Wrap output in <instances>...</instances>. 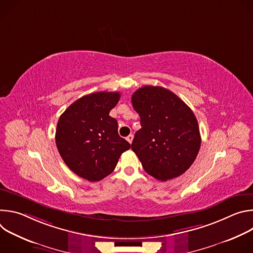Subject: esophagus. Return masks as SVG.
Masks as SVG:
<instances>
[{"label":"esophagus","instance_id":"34e87169","mask_svg":"<svg viewBox=\"0 0 253 253\" xmlns=\"http://www.w3.org/2000/svg\"><path fill=\"white\" fill-rule=\"evenodd\" d=\"M126 140L131 144L132 143V141H133V135L132 134H130V135H128L127 137H126Z\"/></svg>","mask_w":253,"mask_h":253}]
</instances>
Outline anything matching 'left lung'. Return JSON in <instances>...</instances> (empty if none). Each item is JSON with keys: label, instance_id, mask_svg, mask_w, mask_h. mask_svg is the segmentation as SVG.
Wrapping results in <instances>:
<instances>
[{"label": "left lung", "instance_id": "8db88e82", "mask_svg": "<svg viewBox=\"0 0 253 253\" xmlns=\"http://www.w3.org/2000/svg\"><path fill=\"white\" fill-rule=\"evenodd\" d=\"M140 116L131 149L149 175L160 181L183 174L194 162L201 137L197 119L177 95L160 86H144L132 95Z\"/></svg>", "mask_w": 253, "mask_h": 253}]
</instances>
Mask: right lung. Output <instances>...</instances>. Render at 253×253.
<instances>
[{
    "mask_svg": "<svg viewBox=\"0 0 253 253\" xmlns=\"http://www.w3.org/2000/svg\"><path fill=\"white\" fill-rule=\"evenodd\" d=\"M119 92L92 93L72 103L60 116L56 145L66 165L78 176L99 181L111 174L131 145L118 134V123L109 113Z\"/></svg>",
    "mask_w": 253,
    "mask_h": 253,
    "instance_id": "right-lung-1",
    "label": "right lung"
}]
</instances>
